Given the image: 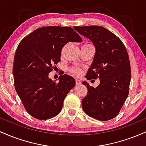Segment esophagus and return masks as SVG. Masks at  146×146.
Listing matches in <instances>:
<instances>
[{
  "label": "esophagus",
  "mask_w": 146,
  "mask_h": 146,
  "mask_svg": "<svg viewBox=\"0 0 146 146\" xmlns=\"http://www.w3.org/2000/svg\"><path fill=\"white\" fill-rule=\"evenodd\" d=\"M75 84H76V85H80V84H81V81L78 80V79H76V80H75Z\"/></svg>",
  "instance_id": "obj_1"
}]
</instances>
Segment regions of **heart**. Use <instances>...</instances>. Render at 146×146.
<instances>
[{
	"label": "heart",
	"instance_id": "b5f03b06",
	"mask_svg": "<svg viewBox=\"0 0 146 146\" xmlns=\"http://www.w3.org/2000/svg\"><path fill=\"white\" fill-rule=\"evenodd\" d=\"M71 73L75 75H78L80 74L81 71H80V69H79V68H72L71 69Z\"/></svg>",
	"mask_w": 146,
	"mask_h": 146
}]
</instances>
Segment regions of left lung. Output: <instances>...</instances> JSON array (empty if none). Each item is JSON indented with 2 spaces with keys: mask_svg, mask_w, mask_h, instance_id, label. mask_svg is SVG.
<instances>
[{
  "mask_svg": "<svg viewBox=\"0 0 146 146\" xmlns=\"http://www.w3.org/2000/svg\"><path fill=\"white\" fill-rule=\"evenodd\" d=\"M73 28L88 38L96 48L86 78L100 80L96 88L82 82L88 89L82 101L83 110L95 119H112L119 113L129 93L131 71L126 48L118 37L103 27Z\"/></svg>",
  "mask_w": 146,
  "mask_h": 146,
  "instance_id": "1",
  "label": "left lung"
}]
</instances>
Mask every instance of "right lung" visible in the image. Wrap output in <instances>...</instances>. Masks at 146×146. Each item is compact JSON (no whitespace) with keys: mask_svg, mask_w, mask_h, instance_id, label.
Instances as JSON below:
<instances>
[{"mask_svg":"<svg viewBox=\"0 0 146 146\" xmlns=\"http://www.w3.org/2000/svg\"><path fill=\"white\" fill-rule=\"evenodd\" d=\"M82 41L71 27L48 26L36 29L18 44L13 65L15 89L25 110L34 118L46 120L60 113L75 80L64 74L56 82L48 73L60 61L66 43Z\"/></svg>","mask_w":146,"mask_h":146,"instance_id":"add662e5","label":"right lung"}]
</instances>
